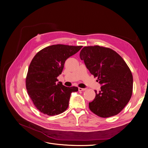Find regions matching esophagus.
<instances>
[{
	"instance_id": "1",
	"label": "esophagus",
	"mask_w": 148,
	"mask_h": 148,
	"mask_svg": "<svg viewBox=\"0 0 148 148\" xmlns=\"http://www.w3.org/2000/svg\"><path fill=\"white\" fill-rule=\"evenodd\" d=\"M86 90V88H80V87H79L78 88V90L79 91H84V90Z\"/></svg>"
}]
</instances>
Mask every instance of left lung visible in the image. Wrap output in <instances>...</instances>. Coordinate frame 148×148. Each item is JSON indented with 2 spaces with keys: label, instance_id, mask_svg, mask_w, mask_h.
Returning a JSON list of instances; mask_svg holds the SVG:
<instances>
[{
  "label": "left lung",
  "instance_id": "obj_1",
  "mask_svg": "<svg viewBox=\"0 0 148 148\" xmlns=\"http://www.w3.org/2000/svg\"><path fill=\"white\" fill-rule=\"evenodd\" d=\"M80 58L86 67L101 84L94 100L89 103L90 110L101 117L120 113L131 98L133 76L123 58L108 48L96 46L84 47Z\"/></svg>",
  "mask_w": 148,
  "mask_h": 148
}]
</instances>
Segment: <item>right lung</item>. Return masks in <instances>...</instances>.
Here are the masks:
<instances>
[{"label":"right lung","mask_w":148,"mask_h":148,"mask_svg":"<svg viewBox=\"0 0 148 148\" xmlns=\"http://www.w3.org/2000/svg\"><path fill=\"white\" fill-rule=\"evenodd\" d=\"M82 46L53 45L39 51L33 57L28 68L25 84L27 92L37 109L49 115L60 114L69 106L71 92L77 87H68L61 82L57 83L64 64Z\"/></svg>","instance_id":"1"}]
</instances>
